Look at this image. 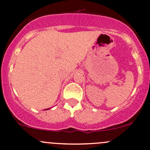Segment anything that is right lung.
Returning a JSON list of instances; mask_svg holds the SVG:
<instances>
[{
  "mask_svg": "<svg viewBox=\"0 0 150 150\" xmlns=\"http://www.w3.org/2000/svg\"><path fill=\"white\" fill-rule=\"evenodd\" d=\"M49 109H50V108H47V109H45V110H49Z\"/></svg>",
  "mask_w": 150,
  "mask_h": 150,
  "instance_id": "add662e5",
  "label": "right lung"
}]
</instances>
